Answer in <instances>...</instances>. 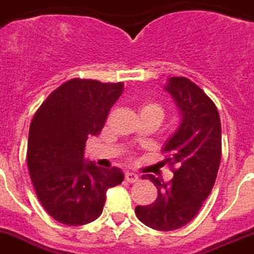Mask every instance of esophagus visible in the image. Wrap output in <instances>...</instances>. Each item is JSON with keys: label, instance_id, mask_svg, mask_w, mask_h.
I'll list each match as a JSON object with an SVG mask.
<instances>
[{"label": "esophagus", "instance_id": "esophagus-1", "mask_svg": "<svg viewBox=\"0 0 254 254\" xmlns=\"http://www.w3.org/2000/svg\"><path fill=\"white\" fill-rule=\"evenodd\" d=\"M138 179H139V178H138V175H136V174L125 173V180H127V183H131V184H133V183L138 182Z\"/></svg>", "mask_w": 254, "mask_h": 254}]
</instances>
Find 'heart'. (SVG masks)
Returning a JSON list of instances; mask_svg holds the SVG:
<instances>
[{"mask_svg": "<svg viewBox=\"0 0 254 254\" xmlns=\"http://www.w3.org/2000/svg\"><path fill=\"white\" fill-rule=\"evenodd\" d=\"M140 116H151V118L157 119L158 121H162L165 116L164 107L157 102L153 101H147L140 105ZM129 160H133V156H129Z\"/></svg>", "mask_w": 254, "mask_h": 254, "instance_id": "obj_1", "label": "heart"}]
</instances>
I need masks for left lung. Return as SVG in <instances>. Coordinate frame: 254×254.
<instances>
[{
	"instance_id": "left-lung-1",
	"label": "left lung",
	"mask_w": 254,
	"mask_h": 254,
	"mask_svg": "<svg viewBox=\"0 0 254 254\" xmlns=\"http://www.w3.org/2000/svg\"><path fill=\"white\" fill-rule=\"evenodd\" d=\"M166 89L183 115L164 151L162 165H169L174 178L165 183L153 175L143 176L156 185L157 198L135 207L136 217L160 231L183 228L197 216L212 190L221 161V121L213 101L184 76L170 79Z\"/></svg>"
}]
</instances>
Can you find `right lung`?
Wrapping results in <instances>:
<instances>
[{
  "label": "right lung",
  "instance_id": "add662e5",
  "mask_svg": "<svg viewBox=\"0 0 254 254\" xmlns=\"http://www.w3.org/2000/svg\"><path fill=\"white\" fill-rule=\"evenodd\" d=\"M124 84L74 78L50 93L30 123L26 161L39 202L65 225H84L102 213L107 189L121 184L118 167L84 162L88 136L100 135Z\"/></svg>",
  "mask_w": 254,
  "mask_h": 254
}]
</instances>
